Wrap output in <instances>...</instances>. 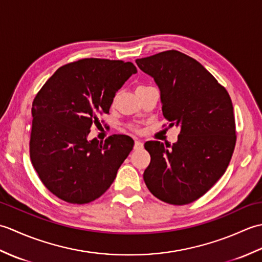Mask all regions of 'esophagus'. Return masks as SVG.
<instances>
[{
  "label": "esophagus",
  "mask_w": 262,
  "mask_h": 262,
  "mask_svg": "<svg viewBox=\"0 0 262 262\" xmlns=\"http://www.w3.org/2000/svg\"><path fill=\"white\" fill-rule=\"evenodd\" d=\"M134 148H135V149H141V148H143V143H142L141 141L136 140V141H135V144H134Z\"/></svg>",
  "instance_id": "esophagus-1"
}]
</instances>
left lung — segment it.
Masks as SVG:
<instances>
[{
  "label": "left lung",
  "instance_id": "left-lung-1",
  "mask_svg": "<svg viewBox=\"0 0 262 262\" xmlns=\"http://www.w3.org/2000/svg\"><path fill=\"white\" fill-rule=\"evenodd\" d=\"M136 64L158 84L169 127L180 128L172 145L145 143L151 163L144 171V181L164 203L190 204L224 174L234 151L230 94L202 64L178 51L136 59Z\"/></svg>",
  "mask_w": 262,
  "mask_h": 262
}]
</instances>
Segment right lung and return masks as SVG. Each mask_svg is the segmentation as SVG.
Returning a JSON list of instances; mask_svg holds the SVG:
<instances>
[{"mask_svg": "<svg viewBox=\"0 0 262 262\" xmlns=\"http://www.w3.org/2000/svg\"><path fill=\"white\" fill-rule=\"evenodd\" d=\"M137 72L122 60L83 58L59 68L33 99L30 159L39 179L64 202L88 204L114 182L134 146L127 135H88L116 92Z\"/></svg>", "mask_w": 262, "mask_h": 262, "instance_id": "right-lung-1", "label": "right lung"}]
</instances>
